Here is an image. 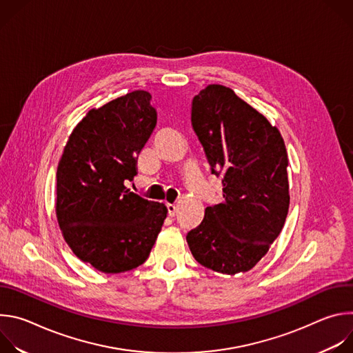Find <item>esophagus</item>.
Masks as SVG:
<instances>
[{
  "mask_svg": "<svg viewBox=\"0 0 353 353\" xmlns=\"http://www.w3.org/2000/svg\"><path fill=\"white\" fill-rule=\"evenodd\" d=\"M166 207H168V212H169L170 216H174V215L177 214V207H176V204H166Z\"/></svg>",
  "mask_w": 353,
  "mask_h": 353,
  "instance_id": "34e87169",
  "label": "esophagus"
}]
</instances>
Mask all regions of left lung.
I'll list each match as a JSON object with an SVG mask.
<instances>
[{"mask_svg": "<svg viewBox=\"0 0 353 353\" xmlns=\"http://www.w3.org/2000/svg\"><path fill=\"white\" fill-rule=\"evenodd\" d=\"M191 124L223 201L207 207L185 239L205 268L234 275L253 268L279 236L289 210L288 154L276 127L222 85L192 99Z\"/></svg>", "mask_w": 353, "mask_h": 353, "instance_id": "8db88e82", "label": "left lung"}]
</instances>
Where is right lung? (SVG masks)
I'll list each match as a JSON object with an SVG mask.
<instances>
[{"label": "right lung", "instance_id": "obj_1", "mask_svg": "<svg viewBox=\"0 0 353 353\" xmlns=\"http://www.w3.org/2000/svg\"><path fill=\"white\" fill-rule=\"evenodd\" d=\"M150 93L134 90L86 113L57 168V221L74 254L100 272L143 264L168 215L125 187L157 127Z\"/></svg>", "mask_w": 353, "mask_h": 353}]
</instances>
